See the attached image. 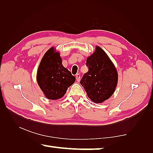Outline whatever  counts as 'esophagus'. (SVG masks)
<instances>
[{
    "label": "esophagus",
    "mask_w": 153,
    "mask_h": 153,
    "mask_svg": "<svg viewBox=\"0 0 153 153\" xmlns=\"http://www.w3.org/2000/svg\"><path fill=\"white\" fill-rule=\"evenodd\" d=\"M76 81L77 82H79L80 81V79H81V76H80L79 74H76Z\"/></svg>",
    "instance_id": "34e87169"
}]
</instances>
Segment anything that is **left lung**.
<instances>
[{
  "label": "left lung",
  "instance_id": "1",
  "mask_svg": "<svg viewBox=\"0 0 153 153\" xmlns=\"http://www.w3.org/2000/svg\"><path fill=\"white\" fill-rule=\"evenodd\" d=\"M89 71L83 74L80 83L89 98L95 103H102L114 94L118 82V73L111 59L101 47L87 59Z\"/></svg>",
  "mask_w": 153,
  "mask_h": 153
}]
</instances>
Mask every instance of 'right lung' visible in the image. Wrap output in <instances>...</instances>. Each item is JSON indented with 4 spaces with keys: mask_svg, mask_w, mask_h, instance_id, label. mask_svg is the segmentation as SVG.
Returning a JSON list of instances; mask_svg holds the SVG:
<instances>
[{
    "mask_svg": "<svg viewBox=\"0 0 153 153\" xmlns=\"http://www.w3.org/2000/svg\"><path fill=\"white\" fill-rule=\"evenodd\" d=\"M37 82L47 99L57 100L66 94L74 83L75 77L62 65L59 52L50 48L39 64L36 75Z\"/></svg>",
    "mask_w": 153,
    "mask_h": 153,
    "instance_id": "right-lung-1",
    "label": "right lung"
}]
</instances>
